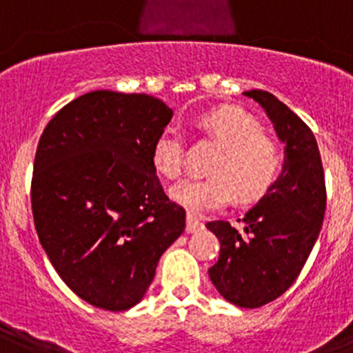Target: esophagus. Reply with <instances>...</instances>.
<instances>
[{"instance_id":"1","label":"esophagus","mask_w":353,"mask_h":353,"mask_svg":"<svg viewBox=\"0 0 353 353\" xmlns=\"http://www.w3.org/2000/svg\"><path fill=\"white\" fill-rule=\"evenodd\" d=\"M202 228H203L202 221H200V219H196V217H193L192 214H188L186 216V232L196 233V232H200Z\"/></svg>"}]
</instances>
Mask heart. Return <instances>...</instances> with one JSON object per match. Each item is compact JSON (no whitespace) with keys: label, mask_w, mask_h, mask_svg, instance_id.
Wrapping results in <instances>:
<instances>
[{"label":"heart","mask_w":353,"mask_h":353,"mask_svg":"<svg viewBox=\"0 0 353 353\" xmlns=\"http://www.w3.org/2000/svg\"><path fill=\"white\" fill-rule=\"evenodd\" d=\"M205 134L221 144L210 163V177H190L170 188V199L192 214L221 209L232 199L252 202L268 192L281 174V154L252 117L240 110H219L200 120ZM184 144L176 127L158 134L151 148V165L165 179L183 172Z\"/></svg>","instance_id":"heart-1"}]
</instances>
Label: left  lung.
I'll list each match as a JSON object with an SVG mask.
<instances>
[{
	"mask_svg": "<svg viewBox=\"0 0 353 353\" xmlns=\"http://www.w3.org/2000/svg\"><path fill=\"white\" fill-rule=\"evenodd\" d=\"M284 144V165L273 186L242 217L243 232L210 221L219 259L209 268L217 292L242 308H258L284 294L298 279L321 233L325 183L317 141L308 125L266 90H247ZM240 221V219H239Z\"/></svg>",
	"mask_w": 353,
	"mask_h": 353,
	"instance_id": "obj_1",
	"label": "left lung"
}]
</instances>
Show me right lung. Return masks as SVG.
Segmentation results:
<instances>
[{"instance_id": "1", "label": "right lung", "mask_w": 353, "mask_h": 353, "mask_svg": "<svg viewBox=\"0 0 353 353\" xmlns=\"http://www.w3.org/2000/svg\"><path fill=\"white\" fill-rule=\"evenodd\" d=\"M172 114L151 95L94 90L39 137L31 183L39 243L68 288L102 310L137 305L186 226L151 165Z\"/></svg>"}]
</instances>
